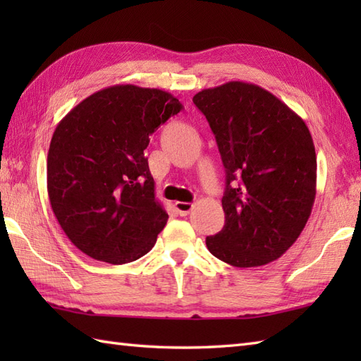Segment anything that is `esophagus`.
I'll return each mask as SVG.
<instances>
[{"label":"esophagus","instance_id":"esophagus-1","mask_svg":"<svg viewBox=\"0 0 361 361\" xmlns=\"http://www.w3.org/2000/svg\"><path fill=\"white\" fill-rule=\"evenodd\" d=\"M175 211L180 214V216H188V214L194 209L192 203H185V202H175L173 204Z\"/></svg>","mask_w":361,"mask_h":361}]
</instances>
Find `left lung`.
Masks as SVG:
<instances>
[{
  "label": "left lung",
  "mask_w": 361,
  "mask_h": 361,
  "mask_svg": "<svg viewBox=\"0 0 361 361\" xmlns=\"http://www.w3.org/2000/svg\"><path fill=\"white\" fill-rule=\"evenodd\" d=\"M192 101L209 122L226 173L225 226L206 237V247L233 267L270 264L296 242L315 202L317 153L309 128L255 83L226 82Z\"/></svg>",
  "instance_id": "left-lung-1"
}]
</instances>
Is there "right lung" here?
Listing matches in <instances>:
<instances>
[{"label": "right lung", "mask_w": 361, "mask_h": 361, "mask_svg": "<svg viewBox=\"0 0 361 361\" xmlns=\"http://www.w3.org/2000/svg\"><path fill=\"white\" fill-rule=\"evenodd\" d=\"M181 109L167 91L113 85L59 122L48 152L49 203L87 256L121 265L153 248L169 216L155 198L144 150Z\"/></svg>", "instance_id": "right-lung-1"}]
</instances>
